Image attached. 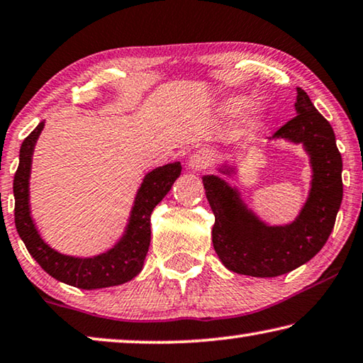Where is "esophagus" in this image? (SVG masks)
<instances>
[{
	"label": "esophagus",
	"mask_w": 363,
	"mask_h": 363,
	"mask_svg": "<svg viewBox=\"0 0 363 363\" xmlns=\"http://www.w3.org/2000/svg\"><path fill=\"white\" fill-rule=\"evenodd\" d=\"M210 163H211V153L208 150H203V148L194 152L187 160L189 169L192 171H202L205 168H208Z\"/></svg>",
	"instance_id": "34e87169"
}]
</instances>
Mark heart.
Segmentation results:
<instances>
[{"label":"heart","mask_w":363,"mask_h":363,"mask_svg":"<svg viewBox=\"0 0 363 363\" xmlns=\"http://www.w3.org/2000/svg\"><path fill=\"white\" fill-rule=\"evenodd\" d=\"M247 106H249V99H245V96H233V99H228L223 103V111L228 114H239ZM252 114H258V109Z\"/></svg>","instance_id":"b5f03b06"}]
</instances>
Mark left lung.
I'll return each instance as SVG.
<instances>
[{
  "label": "left lung",
  "instance_id": "1",
  "mask_svg": "<svg viewBox=\"0 0 363 363\" xmlns=\"http://www.w3.org/2000/svg\"><path fill=\"white\" fill-rule=\"evenodd\" d=\"M297 116L269 139L302 143L312 166L308 197L294 221L269 226L240 197L238 187L220 176H203L206 199L215 215L213 247L221 263L238 274L274 278L292 272L318 254L335 228L342 202V158L331 124L297 87ZM218 171L233 176L235 166Z\"/></svg>",
  "mask_w": 363,
  "mask_h": 363
}]
</instances>
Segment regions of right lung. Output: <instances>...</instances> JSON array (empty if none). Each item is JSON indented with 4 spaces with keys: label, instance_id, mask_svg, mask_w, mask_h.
<instances>
[{
    "label": "right lung",
    "instance_id": "add662e5",
    "mask_svg": "<svg viewBox=\"0 0 363 363\" xmlns=\"http://www.w3.org/2000/svg\"><path fill=\"white\" fill-rule=\"evenodd\" d=\"M45 128L40 123L21 145L19 168L14 176V221L28 254L51 278L79 289H103L128 283L142 272L148 247H150V216L172 184L181 176L179 161L147 172L137 189L134 203L123 235L111 249L94 257L65 255L45 242L30 213V171L35 143Z\"/></svg>",
    "mask_w": 363,
    "mask_h": 363
}]
</instances>
